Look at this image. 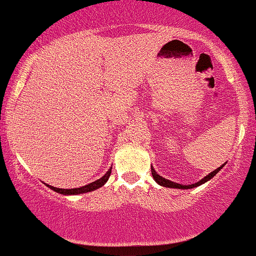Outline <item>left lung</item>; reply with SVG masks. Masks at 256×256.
<instances>
[{"label": "left lung", "mask_w": 256, "mask_h": 256, "mask_svg": "<svg viewBox=\"0 0 256 256\" xmlns=\"http://www.w3.org/2000/svg\"><path fill=\"white\" fill-rule=\"evenodd\" d=\"M223 166H224V164H223ZM223 166H220V167H219V168L214 170L213 172H210V174H209L208 176H206L204 178H203V180H200V182L194 183V184H190V186L180 184V183L172 182V180H166V178H164V177L160 176V174H157L156 172H154V170L152 168V167H151V172H152V177L154 178V180H156V182L158 183L160 186H164V187H168V188H180V190H188V188H194V187H197V186L203 184V183L207 182V180H210V178H213L214 176H216V174H218L219 171H220V168H223Z\"/></svg>", "instance_id": "8db88e82"}]
</instances>
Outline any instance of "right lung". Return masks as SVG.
I'll return each mask as SVG.
<instances>
[{
    "instance_id": "add662e5",
    "label": "right lung",
    "mask_w": 256,
    "mask_h": 256,
    "mask_svg": "<svg viewBox=\"0 0 256 256\" xmlns=\"http://www.w3.org/2000/svg\"><path fill=\"white\" fill-rule=\"evenodd\" d=\"M110 174H112V168H110L104 176L100 178V180L89 183V184L86 186H82V187L80 188H73V190H63V188H56L53 187V186H48V184L47 186L50 188V190H56V192L58 193H62V194H79V193H86V192H90V190H98V188H100L102 186H104L105 183H106V180H109Z\"/></svg>"
}]
</instances>
